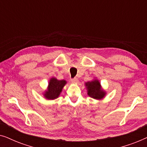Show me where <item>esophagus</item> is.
I'll return each mask as SVG.
<instances>
[{"instance_id":"1","label":"esophagus","mask_w":147,"mask_h":147,"mask_svg":"<svg viewBox=\"0 0 147 147\" xmlns=\"http://www.w3.org/2000/svg\"><path fill=\"white\" fill-rule=\"evenodd\" d=\"M71 83H73V84H77L78 82V80L77 79V78H74V79H71Z\"/></svg>"}]
</instances>
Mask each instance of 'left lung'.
Segmentation results:
<instances>
[{
    "mask_svg": "<svg viewBox=\"0 0 147 147\" xmlns=\"http://www.w3.org/2000/svg\"><path fill=\"white\" fill-rule=\"evenodd\" d=\"M85 86L87 90L88 95L95 100H101L105 98L106 92L102 87L98 79L94 78L91 81L86 82Z\"/></svg>",
    "mask_w": 147,
    "mask_h": 147,
    "instance_id": "obj_1",
    "label": "left lung"
}]
</instances>
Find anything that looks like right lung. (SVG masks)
Instances as JSON below:
<instances>
[{
  "label": "right lung",
  "mask_w": 147,
  "mask_h": 147,
  "mask_svg": "<svg viewBox=\"0 0 147 147\" xmlns=\"http://www.w3.org/2000/svg\"><path fill=\"white\" fill-rule=\"evenodd\" d=\"M66 84L67 81L65 80H59L56 78H51L48 82L47 89L42 93L43 97L47 100L57 99V98H59Z\"/></svg>",
  "instance_id": "obj_1"
}]
</instances>
